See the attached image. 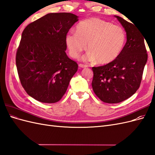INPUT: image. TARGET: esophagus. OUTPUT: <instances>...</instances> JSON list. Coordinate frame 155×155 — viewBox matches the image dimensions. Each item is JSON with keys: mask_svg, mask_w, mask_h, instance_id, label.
<instances>
[{"mask_svg": "<svg viewBox=\"0 0 155 155\" xmlns=\"http://www.w3.org/2000/svg\"><path fill=\"white\" fill-rule=\"evenodd\" d=\"M88 66L87 65H86V64H79V67L80 68H86V67H87Z\"/></svg>", "mask_w": 155, "mask_h": 155, "instance_id": "34e87169", "label": "esophagus"}]
</instances>
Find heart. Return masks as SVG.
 I'll return each mask as SVG.
<instances>
[{
    "instance_id": "b5f03b06",
    "label": "heart",
    "mask_w": 155,
    "mask_h": 155,
    "mask_svg": "<svg viewBox=\"0 0 155 155\" xmlns=\"http://www.w3.org/2000/svg\"><path fill=\"white\" fill-rule=\"evenodd\" d=\"M125 39L122 28L99 18L81 22L76 27V32L68 33L65 39L71 57L78 58L86 49L87 43L89 51L83 59L92 61L97 60L101 64L109 63L118 57Z\"/></svg>"
}]
</instances>
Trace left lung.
<instances>
[{
  "mask_svg": "<svg viewBox=\"0 0 155 155\" xmlns=\"http://www.w3.org/2000/svg\"><path fill=\"white\" fill-rule=\"evenodd\" d=\"M115 17L126 31V43L113 61L92 68L93 91L100 100L107 104H118L137 92L147 61L145 37L141 31L123 18Z\"/></svg>",
  "mask_w": 155,
  "mask_h": 155,
  "instance_id": "obj_1",
  "label": "left lung"
}]
</instances>
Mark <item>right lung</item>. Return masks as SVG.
Instances as JSON below:
<instances>
[{
	"mask_svg": "<svg viewBox=\"0 0 155 155\" xmlns=\"http://www.w3.org/2000/svg\"><path fill=\"white\" fill-rule=\"evenodd\" d=\"M78 17L70 13L46 14L23 30L16 53L21 83L28 94L43 103L59 101L78 65L67 55L66 36Z\"/></svg>",
	"mask_w": 155,
	"mask_h": 155,
	"instance_id": "1",
	"label": "right lung"
}]
</instances>
